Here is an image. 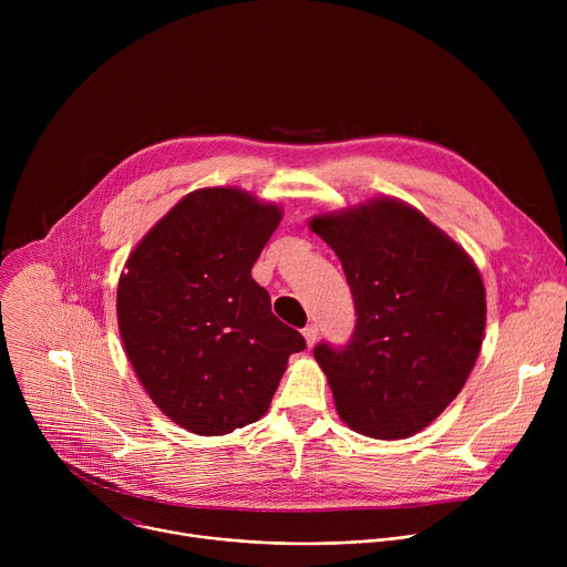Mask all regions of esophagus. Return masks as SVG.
<instances>
[{
    "label": "esophagus",
    "instance_id": "1",
    "mask_svg": "<svg viewBox=\"0 0 567 567\" xmlns=\"http://www.w3.org/2000/svg\"><path fill=\"white\" fill-rule=\"evenodd\" d=\"M302 337H305L307 346L311 348V346L318 341V328H316V326H307V328L302 330Z\"/></svg>",
    "mask_w": 567,
    "mask_h": 567
}]
</instances>
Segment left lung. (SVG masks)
I'll list each match as a JSON object with an SVG mask.
<instances>
[{"label":"left lung","mask_w":567,"mask_h":567,"mask_svg":"<svg viewBox=\"0 0 567 567\" xmlns=\"http://www.w3.org/2000/svg\"><path fill=\"white\" fill-rule=\"evenodd\" d=\"M311 230L337 251L354 298L352 339L313 348L341 420L379 440L415 435L457 396L480 354V271L396 199L318 215Z\"/></svg>","instance_id":"left-lung-1"}]
</instances>
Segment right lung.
Segmentation results:
<instances>
[{
	"instance_id": "add662e5",
	"label": "right lung",
	"mask_w": 567,
	"mask_h": 567,
	"mask_svg": "<svg viewBox=\"0 0 567 567\" xmlns=\"http://www.w3.org/2000/svg\"><path fill=\"white\" fill-rule=\"evenodd\" d=\"M280 208L237 188L184 197L132 251L116 313L127 359L156 406L197 435L258 422L305 339L251 278Z\"/></svg>"
}]
</instances>
